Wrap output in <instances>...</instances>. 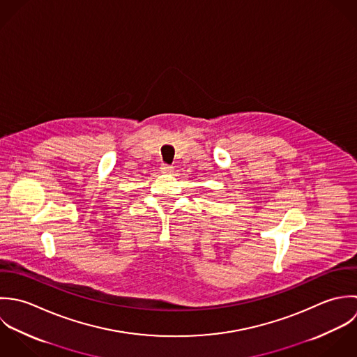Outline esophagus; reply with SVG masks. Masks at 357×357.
<instances>
[{"label": "esophagus", "instance_id": "1", "mask_svg": "<svg viewBox=\"0 0 357 357\" xmlns=\"http://www.w3.org/2000/svg\"><path fill=\"white\" fill-rule=\"evenodd\" d=\"M160 171H161L162 174H171V172L174 171V168H172L171 165H168V164H161V165H160Z\"/></svg>", "mask_w": 357, "mask_h": 357}]
</instances>
